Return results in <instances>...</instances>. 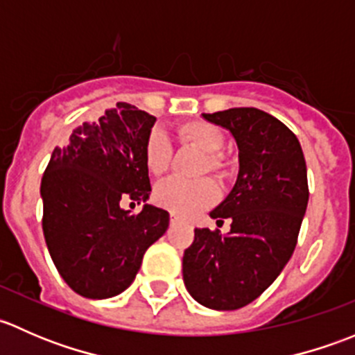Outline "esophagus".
Here are the masks:
<instances>
[{
	"label": "esophagus",
	"instance_id": "obj_1",
	"mask_svg": "<svg viewBox=\"0 0 355 355\" xmlns=\"http://www.w3.org/2000/svg\"><path fill=\"white\" fill-rule=\"evenodd\" d=\"M170 223L171 225H180V223H184V220H182L180 216H177V214H171V216H170Z\"/></svg>",
	"mask_w": 355,
	"mask_h": 355
}]
</instances>
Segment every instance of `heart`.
Returning a JSON list of instances; mask_svg holds the SVG:
<instances>
[{
  "instance_id": "b5f03b06",
  "label": "heart",
  "mask_w": 355,
  "mask_h": 355,
  "mask_svg": "<svg viewBox=\"0 0 355 355\" xmlns=\"http://www.w3.org/2000/svg\"><path fill=\"white\" fill-rule=\"evenodd\" d=\"M178 134L184 141L198 146L206 153L202 164L204 171L216 175H223L227 171V159L220 153L225 144V135L216 125L202 120L189 121L178 128ZM170 159L171 144L166 132L161 127L151 128L144 142L146 166L153 175H161L166 171ZM214 198H216V185L209 178L184 180V178L171 177L161 182L155 191L156 202L180 216H187L209 206Z\"/></svg>"
}]
</instances>
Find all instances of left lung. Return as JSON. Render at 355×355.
<instances>
[{
  "instance_id": "left-lung-1",
  "label": "left lung",
  "mask_w": 355,
  "mask_h": 355,
  "mask_svg": "<svg viewBox=\"0 0 355 355\" xmlns=\"http://www.w3.org/2000/svg\"><path fill=\"white\" fill-rule=\"evenodd\" d=\"M228 128L239 146V177L227 199L211 211L230 232L196 228L184 252V284L202 306L235 311L256 300L297 245L309 199L299 139L273 114L257 108L204 113Z\"/></svg>"
}]
</instances>
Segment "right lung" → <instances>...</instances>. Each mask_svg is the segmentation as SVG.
I'll return each instance as SVG.
<instances>
[{
	"instance_id": "add662e5",
	"label": "right lung",
	"mask_w": 355,
	"mask_h": 355,
	"mask_svg": "<svg viewBox=\"0 0 355 355\" xmlns=\"http://www.w3.org/2000/svg\"><path fill=\"white\" fill-rule=\"evenodd\" d=\"M156 118L128 103L73 128L55 148L41 180L42 232L56 270L73 292L108 299L134 282L146 250L166 232L168 211L151 192L144 142ZM132 202V204H134Z\"/></svg>"
}]
</instances>
